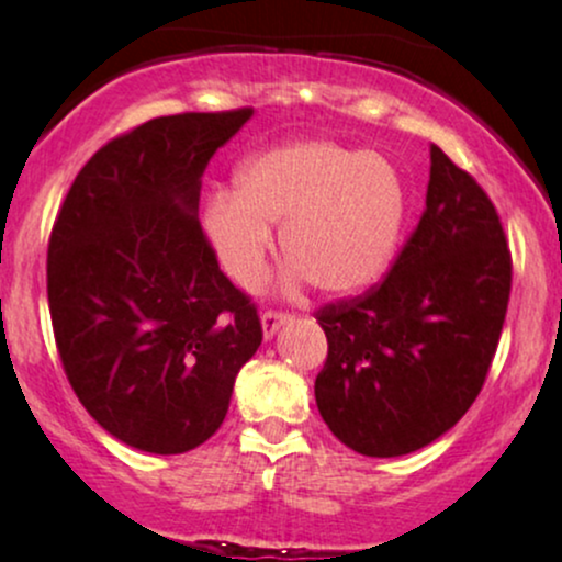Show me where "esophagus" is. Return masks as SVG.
Listing matches in <instances>:
<instances>
[{
    "label": "esophagus",
    "instance_id": "obj_1",
    "mask_svg": "<svg viewBox=\"0 0 562 562\" xmlns=\"http://www.w3.org/2000/svg\"><path fill=\"white\" fill-rule=\"evenodd\" d=\"M293 317L290 314H282V312H263L261 314V330H263V338H272V335L280 330L285 322H290Z\"/></svg>",
    "mask_w": 562,
    "mask_h": 562
}]
</instances>
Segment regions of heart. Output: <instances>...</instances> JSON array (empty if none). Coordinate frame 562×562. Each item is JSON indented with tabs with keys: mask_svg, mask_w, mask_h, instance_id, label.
Masks as SVG:
<instances>
[{
	"mask_svg": "<svg viewBox=\"0 0 562 562\" xmlns=\"http://www.w3.org/2000/svg\"><path fill=\"white\" fill-rule=\"evenodd\" d=\"M406 218L402 173L378 153L293 139L248 158L235 192L205 200L203 232L232 282L261 280L280 227L290 280L346 299L389 272Z\"/></svg>",
	"mask_w": 562,
	"mask_h": 562,
	"instance_id": "obj_1",
	"label": "heart"
}]
</instances>
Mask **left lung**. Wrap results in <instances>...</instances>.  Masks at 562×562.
<instances>
[{
    "label": "left lung",
    "mask_w": 562,
    "mask_h": 562,
    "mask_svg": "<svg viewBox=\"0 0 562 562\" xmlns=\"http://www.w3.org/2000/svg\"><path fill=\"white\" fill-rule=\"evenodd\" d=\"M513 261L494 203L430 145L420 224L389 277L319 308L322 420L367 457H402L460 423L492 367Z\"/></svg>",
    "instance_id": "obj_1"
}]
</instances>
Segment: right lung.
Instances as JSON below:
<instances>
[{
  "label": "right lung",
  "instance_id": "add662e5",
  "mask_svg": "<svg viewBox=\"0 0 562 562\" xmlns=\"http://www.w3.org/2000/svg\"><path fill=\"white\" fill-rule=\"evenodd\" d=\"M250 115H160L111 139L55 218L47 295L63 370L126 447L182 454L209 441L261 346L256 306L198 222L200 177Z\"/></svg>",
  "mask_w": 562,
  "mask_h": 562
}]
</instances>
